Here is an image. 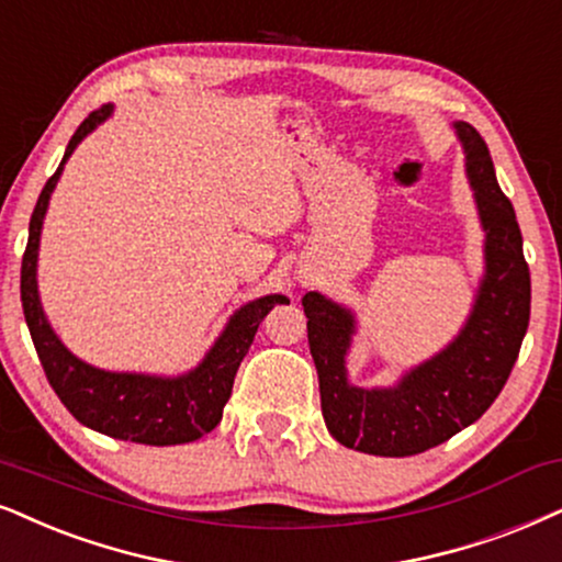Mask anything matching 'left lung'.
Masks as SVG:
<instances>
[{
  "label": "left lung",
  "mask_w": 562,
  "mask_h": 562,
  "mask_svg": "<svg viewBox=\"0 0 562 562\" xmlns=\"http://www.w3.org/2000/svg\"><path fill=\"white\" fill-rule=\"evenodd\" d=\"M453 130L485 231V274L453 342L404 373L396 386H352L345 358L355 314L322 293L303 295L326 428L347 449L373 457H415L480 420L506 386L529 326L531 280L514 204L498 187L480 132L467 122Z\"/></svg>",
  "instance_id": "obj_1"
}]
</instances>
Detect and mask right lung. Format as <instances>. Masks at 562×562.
I'll use <instances>...</instances> for the list:
<instances>
[{"mask_svg": "<svg viewBox=\"0 0 562 562\" xmlns=\"http://www.w3.org/2000/svg\"><path fill=\"white\" fill-rule=\"evenodd\" d=\"M113 105H101L92 111L69 139L67 153L56 168V173L46 181L35 202L31 228H27V246L20 269V297H23V314L31 329L35 352L52 389L64 407L88 428L103 436L132 440L145 446H176L191 443L202 438L223 420V407L231 400L233 379H236L240 360L246 358L254 342L259 324L274 305L290 303L285 295H265L257 301L240 305L225 329L204 355V360L194 371L183 375H147V373H113L85 363L61 345L52 324L44 314L35 282L38 267L41 228L48 210V199L59 181L64 162L75 153V147L111 116Z\"/></svg>", "mask_w": 562, "mask_h": 562, "instance_id": "1", "label": "right lung"}]
</instances>
